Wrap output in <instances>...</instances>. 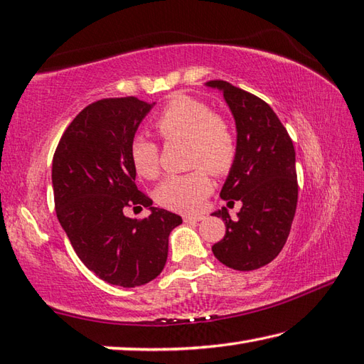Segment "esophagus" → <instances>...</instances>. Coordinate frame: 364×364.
<instances>
[{
	"label": "esophagus",
	"instance_id": "34e87169",
	"mask_svg": "<svg viewBox=\"0 0 364 364\" xmlns=\"http://www.w3.org/2000/svg\"><path fill=\"white\" fill-rule=\"evenodd\" d=\"M203 219H205V216H202V215H189V216L183 218L184 223H189V224H196V223H198V220H203Z\"/></svg>",
	"mask_w": 364,
	"mask_h": 364
}]
</instances>
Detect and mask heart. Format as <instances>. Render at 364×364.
<instances>
[{
    "label": "heart",
    "mask_w": 364,
    "mask_h": 364,
    "mask_svg": "<svg viewBox=\"0 0 364 364\" xmlns=\"http://www.w3.org/2000/svg\"><path fill=\"white\" fill-rule=\"evenodd\" d=\"M154 127L164 140L188 139L189 166L192 172L170 175L164 180L156 198L164 206L176 211H194L210 194V173L224 176L237 159L238 144L232 126L215 113L211 107L188 95H176L162 107L154 118ZM129 158L140 176L156 178L161 170L159 145L148 135H134Z\"/></svg>",
    "instance_id": "b5f03b06"
}]
</instances>
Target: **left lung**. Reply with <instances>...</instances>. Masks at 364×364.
Returning a JSON list of instances; mask_svg holds the SVG:
<instances>
[{
	"mask_svg": "<svg viewBox=\"0 0 364 364\" xmlns=\"http://www.w3.org/2000/svg\"><path fill=\"white\" fill-rule=\"evenodd\" d=\"M208 87L223 91L237 123L238 153L220 191L227 208L213 216L225 220L224 238L213 245L215 257L238 272H252L277 257L287 241L298 202L295 148L286 127L265 101L224 80Z\"/></svg>",
	"mask_w": 364,
	"mask_h": 364,
	"instance_id": "1",
	"label": "left lung"
}]
</instances>
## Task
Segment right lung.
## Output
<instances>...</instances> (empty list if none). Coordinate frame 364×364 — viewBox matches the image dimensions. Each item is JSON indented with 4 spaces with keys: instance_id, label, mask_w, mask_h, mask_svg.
<instances>
[{
    "instance_id": "add662e5",
    "label": "right lung",
    "mask_w": 364,
    "mask_h": 364,
    "mask_svg": "<svg viewBox=\"0 0 364 364\" xmlns=\"http://www.w3.org/2000/svg\"><path fill=\"white\" fill-rule=\"evenodd\" d=\"M134 96L96 101L73 119L55 149V210L85 267L102 281L137 287L167 262L168 235L183 219L156 208L135 186L129 144L151 110ZM127 205L149 208L144 220L124 216Z\"/></svg>"
}]
</instances>
